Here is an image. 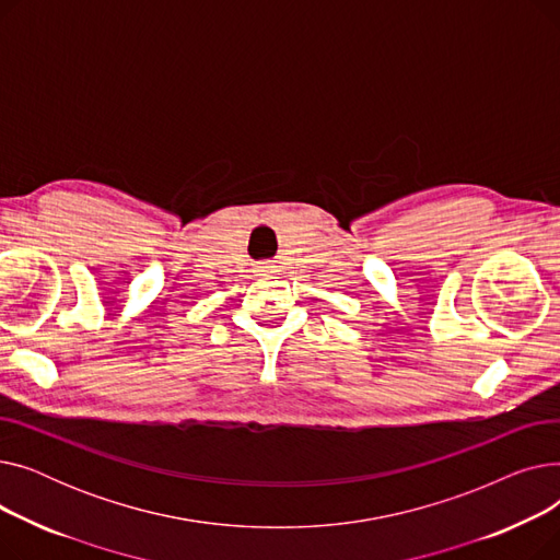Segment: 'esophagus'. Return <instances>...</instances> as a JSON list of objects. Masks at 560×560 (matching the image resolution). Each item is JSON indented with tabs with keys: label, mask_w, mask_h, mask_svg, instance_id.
I'll list each match as a JSON object with an SVG mask.
<instances>
[{
	"label": "esophagus",
	"mask_w": 560,
	"mask_h": 560,
	"mask_svg": "<svg viewBox=\"0 0 560 560\" xmlns=\"http://www.w3.org/2000/svg\"><path fill=\"white\" fill-rule=\"evenodd\" d=\"M260 272H268V270H260Z\"/></svg>",
	"instance_id": "1"
}]
</instances>
